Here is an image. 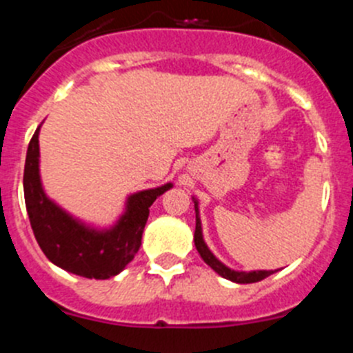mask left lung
<instances>
[{"label":"left lung","instance_id":"8db88e82","mask_svg":"<svg viewBox=\"0 0 353 353\" xmlns=\"http://www.w3.org/2000/svg\"><path fill=\"white\" fill-rule=\"evenodd\" d=\"M194 208H196L194 244H196V249H198V252H199V256L203 258V261L208 265V267H212V269L219 274V276H223L224 279H230V281H233V283H240V285H248V283H258V281H261V279H265V277H269L270 274H274V270H252V272H236V270L228 269L226 265L221 263V261L217 260L214 254H212L210 249L207 248V244H205L203 235H201V221H199V217H198V203H196V201H194Z\"/></svg>","mask_w":353,"mask_h":353}]
</instances>
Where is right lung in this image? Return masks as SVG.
Returning a JSON list of instances; mask_svg holds the SVG:
<instances>
[{"label":"right lung","mask_w":353,"mask_h":353,"mask_svg":"<svg viewBox=\"0 0 353 353\" xmlns=\"http://www.w3.org/2000/svg\"><path fill=\"white\" fill-rule=\"evenodd\" d=\"M39 129L28 146L24 201L31 230L43 254L67 272L88 279H109L125 269L141 245L150 207L171 183L136 192L117 226L104 232L86 228L46 196L39 174Z\"/></svg>","instance_id":"obj_1"}]
</instances>
